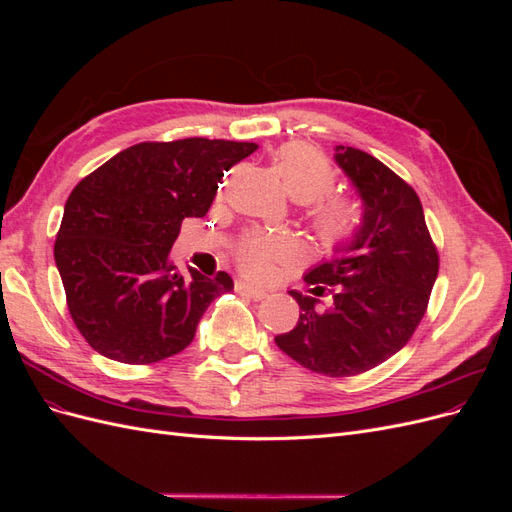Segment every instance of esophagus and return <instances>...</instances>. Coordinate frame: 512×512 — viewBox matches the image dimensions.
I'll list each match as a JSON object with an SVG mask.
<instances>
[{
	"instance_id": "esophagus-1",
	"label": "esophagus",
	"mask_w": 512,
	"mask_h": 512,
	"mask_svg": "<svg viewBox=\"0 0 512 512\" xmlns=\"http://www.w3.org/2000/svg\"><path fill=\"white\" fill-rule=\"evenodd\" d=\"M235 288H237V292L245 294V297H250V299H254V301L265 299L267 294H269L265 288H258V286H252V284H247V282H237Z\"/></svg>"
}]
</instances>
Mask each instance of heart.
<instances>
[{
  "instance_id": "1",
  "label": "heart",
  "mask_w": 512,
  "mask_h": 512,
  "mask_svg": "<svg viewBox=\"0 0 512 512\" xmlns=\"http://www.w3.org/2000/svg\"><path fill=\"white\" fill-rule=\"evenodd\" d=\"M277 177L294 203H314L333 185L329 162L305 145H288L282 149L277 160ZM312 226L322 247L337 250L346 245L359 228V209L348 198L322 200L312 209ZM292 247L294 245L286 239H262L243 256V265L247 269H260L267 260L292 252Z\"/></svg>"
}]
</instances>
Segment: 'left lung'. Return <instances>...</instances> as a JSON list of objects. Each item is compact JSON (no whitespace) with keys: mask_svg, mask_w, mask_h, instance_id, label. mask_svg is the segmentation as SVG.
<instances>
[{"mask_svg":"<svg viewBox=\"0 0 512 512\" xmlns=\"http://www.w3.org/2000/svg\"><path fill=\"white\" fill-rule=\"evenodd\" d=\"M363 203V220L333 260L305 275L309 294L290 290L297 327L275 337L290 359L316 374L348 378L374 369L404 348L423 320L440 258L410 185L369 153L335 147ZM332 294L327 308L318 296Z\"/></svg>","mask_w":512,"mask_h":512,"instance_id":"1","label":"left lung"}]
</instances>
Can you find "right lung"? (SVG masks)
Masks as SVG:
<instances>
[{
  "mask_svg": "<svg viewBox=\"0 0 512 512\" xmlns=\"http://www.w3.org/2000/svg\"><path fill=\"white\" fill-rule=\"evenodd\" d=\"M256 143L181 138L138 143L87 175L66 200L55 265L76 329L96 352L128 365L192 344L205 309L232 277H190L170 262L181 222L207 215L224 170Z\"/></svg>",
  "mask_w": 512,
  "mask_h": 512,
  "instance_id": "1",
  "label": "right lung"
}]
</instances>
